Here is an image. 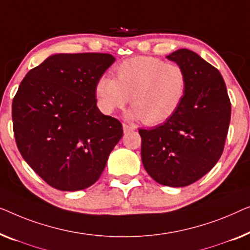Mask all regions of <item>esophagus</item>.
Instances as JSON below:
<instances>
[{
    "instance_id": "34e87169",
    "label": "esophagus",
    "mask_w": 250,
    "mask_h": 250,
    "mask_svg": "<svg viewBox=\"0 0 250 250\" xmlns=\"http://www.w3.org/2000/svg\"><path fill=\"white\" fill-rule=\"evenodd\" d=\"M122 126H124V131L125 132L132 131V130H135V126H132V125H126V124H124V125H122Z\"/></svg>"
}]
</instances>
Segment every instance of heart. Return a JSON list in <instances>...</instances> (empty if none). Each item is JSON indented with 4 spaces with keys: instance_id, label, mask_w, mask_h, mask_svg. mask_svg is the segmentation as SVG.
I'll return each instance as SVG.
<instances>
[{
    "instance_id": "heart-1",
    "label": "heart",
    "mask_w": 250,
    "mask_h": 250,
    "mask_svg": "<svg viewBox=\"0 0 250 250\" xmlns=\"http://www.w3.org/2000/svg\"><path fill=\"white\" fill-rule=\"evenodd\" d=\"M187 75L180 64L155 56H133L115 66V79L101 76L95 83L97 105L105 114L124 107L129 117L159 125L173 115L187 91Z\"/></svg>"
}]
</instances>
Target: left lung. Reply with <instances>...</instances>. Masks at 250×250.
Returning <instances> with one entry per match:
<instances>
[{"label": "left lung", "instance_id": "left-lung-1", "mask_svg": "<svg viewBox=\"0 0 250 250\" xmlns=\"http://www.w3.org/2000/svg\"><path fill=\"white\" fill-rule=\"evenodd\" d=\"M167 58L185 69L187 91L163 125L139 129L142 161L156 182L185 187L212 170L222 155L231 103L219 70L195 52L181 48Z\"/></svg>", "mask_w": 250, "mask_h": 250}]
</instances>
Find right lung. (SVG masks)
I'll list each match as a JSON object with an SVG mask.
<instances>
[{
	"label": "right lung",
	"instance_id": "1",
	"mask_svg": "<svg viewBox=\"0 0 250 250\" xmlns=\"http://www.w3.org/2000/svg\"><path fill=\"white\" fill-rule=\"evenodd\" d=\"M115 61L106 53L54 54L31 69L12 102L17 146L51 187L94 185L124 129L96 106L95 83Z\"/></svg>",
	"mask_w": 250,
	"mask_h": 250
}]
</instances>
